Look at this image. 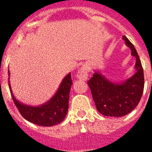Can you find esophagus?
Wrapping results in <instances>:
<instances>
[{"label": "esophagus", "instance_id": "esophagus-1", "mask_svg": "<svg viewBox=\"0 0 152 152\" xmlns=\"http://www.w3.org/2000/svg\"><path fill=\"white\" fill-rule=\"evenodd\" d=\"M88 71H89V68L87 64H84L81 68H80L78 72L77 73V77L80 80H86L88 79Z\"/></svg>", "mask_w": 152, "mask_h": 152}]
</instances>
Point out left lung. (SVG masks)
Here are the masks:
<instances>
[{"instance_id":"1","label":"left lung","mask_w":152,"mask_h":152,"mask_svg":"<svg viewBox=\"0 0 152 152\" xmlns=\"http://www.w3.org/2000/svg\"><path fill=\"white\" fill-rule=\"evenodd\" d=\"M123 39L136 58L135 75L125 82L115 84L96 72L88 81L96 110L104 116H126L139 104L143 94L145 80L140 58L131 42L125 36Z\"/></svg>"}]
</instances>
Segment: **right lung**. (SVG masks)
<instances>
[{
    "label": "right lung",
    "instance_id": "obj_1",
    "mask_svg": "<svg viewBox=\"0 0 152 152\" xmlns=\"http://www.w3.org/2000/svg\"><path fill=\"white\" fill-rule=\"evenodd\" d=\"M8 82L10 89V81ZM72 84V76L71 73H69L62 80L53 97L39 107H31L20 103L14 97L11 89L10 91L13 103L24 119L40 126H52L62 122L66 116Z\"/></svg>",
    "mask_w": 152,
    "mask_h": 152
}]
</instances>
